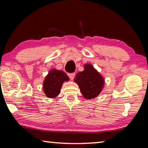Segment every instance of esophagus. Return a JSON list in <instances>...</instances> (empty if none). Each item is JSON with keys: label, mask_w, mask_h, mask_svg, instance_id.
I'll return each instance as SVG.
<instances>
[{"label": "esophagus", "mask_w": 148, "mask_h": 148, "mask_svg": "<svg viewBox=\"0 0 148 148\" xmlns=\"http://www.w3.org/2000/svg\"><path fill=\"white\" fill-rule=\"evenodd\" d=\"M75 75H76V74H75V73L69 74V77H70V79H71V80L73 79L74 78V76H75Z\"/></svg>", "instance_id": "1"}]
</instances>
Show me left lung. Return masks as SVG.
<instances>
[{
    "label": "left lung",
    "mask_w": 148,
    "mask_h": 148,
    "mask_svg": "<svg viewBox=\"0 0 148 148\" xmlns=\"http://www.w3.org/2000/svg\"><path fill=\"white\" fill-rule=\"evenodd\" d=\"M84 67V71L79 72L74 80L78 85L84 98L94 99L104 88V79L92 65L86 64Z\"/></svg>",
    "instance_id": "obj_1"
}]
</instances>
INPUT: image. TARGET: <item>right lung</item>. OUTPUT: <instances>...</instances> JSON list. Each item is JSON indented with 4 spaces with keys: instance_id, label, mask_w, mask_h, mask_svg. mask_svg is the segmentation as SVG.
<instances>
[{
    "instance_id": "obj_1",
    "label": "right lung",
    "mask_w": 148,
    "mask_h": 148,
    "mask_svg": "<svg viewBox=\"0 0 148 148\" xmlns=\"http://www.w3.org/2000/svg\"><path fill=\"white\" fill-rule=\"evenodd\" d=\"M69 77L63 71L51 69L45 77L43 82V91L47 97L55 99L61 91L64 82H68Z\"/></svg>"
}]
</instances>
